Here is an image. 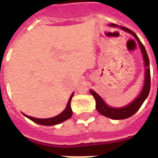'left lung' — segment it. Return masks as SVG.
<instances>
[{
	"mask_svg": "<svg viewBox=\"0 0 158 158\" xmlns=\"http://www.w3.org/2000/svg\"><path fill=\"white\" fill-rule=\"evenodd\" d=\"M111 27H118L123 31L127 32L129 34L132 35L135 37L137 42L139 43V45L140 47L141 52L142 54V58H143V62H144V66H145V75H144V83H143V86L141 90L139 96H137L136 98L131 102L129 104L123 107H111L110 105L104 101V100L102 98L101 96L96 93V92L93 91V89H90L89 92L93 96L96 100V110L98 111L99 113H100L101 115H104V116L110 118L111 119H124V118H127L129 117L132 116V115L138 111V110L140 108L142 104L144 103L145 100L148 97V95L150 93V60L148 58V54L146 53V49H145L144 46L141 43L139 37L137 36L135 32L132 31L130 29L127 28L125 27H120L114 23H110Z\"/></svg>",
	"mask_w": 158,
	"mask_h": 158,
	"instance_id": "8db88e82",
	"label": "left lung"
}]
</instances>
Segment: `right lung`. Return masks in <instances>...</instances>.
<instances>
[{"label":"right lung","mask_w":158,"mask_h":158,"mask_svg":"<svg viewBox=\"0 0 158 158\" xmlns=\"http://www.w3.org/2000/svg\"><path fill=\"white\" fill-rule=\"evenodd\" d=\"M74 95V92L71 94L70 97H69V100H68V103H67V105L65 107V110H64L62 112H61L59 115H56L54 117H51V118H35V117L29 116V115H26L24 113H23V115L24 116H26L27 118H28L29 119H31L33 122L36 123L40 124V125H43V126H54V125H57V124L62 123L64 121L69 119L71 118L73 115V111L71 109V100H72L73 96Z\"/></svg>","instance_id":"add662e5"}]
</instances>
